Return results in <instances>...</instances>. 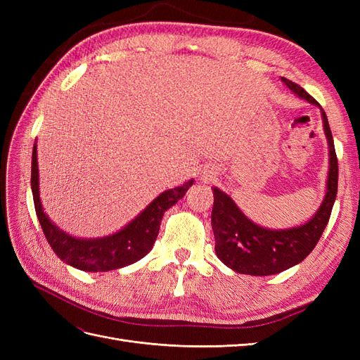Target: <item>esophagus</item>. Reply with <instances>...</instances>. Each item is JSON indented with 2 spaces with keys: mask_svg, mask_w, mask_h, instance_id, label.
<instances>
[{
  "mask_svg": "<svg viewBox=\"0 0 360 360\" xmlns=\"http://www.w3.org/2000/svg\"><path fill=\"white\" fill-rule=\"evenodd\" d=\"M210 177H212V176H209V174H204V176H202V180H204V181H207V180H210Z\"/></svg>",
  "mask_w": 360,
  "mask_h": 360,
  "instance_id": "34e87169",
  "label": "esophagus"
}]
</instances>
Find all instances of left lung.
Here are the masks:
<instances>
[{
	"instance_id": "1",
	"label": "left lung",
	"mask_w": 360,
	"mask_h": 360,
	"mask_svg": "<svg viewBox=\"0 0 360 360\" xmlns=\"http://www.w3.org/2000/svg\"><path fill=\"white\" fill-rule=\"evenodd\" d=\"M288 89L307 102L319 106L323 117V127L329 144V176L324 200L308 222L287 230H269L242 213L237 204L221 189L213 188L212 228L214 234L216 255L225 266L237 274L267 276L281 274L307 258L329 222L332 207L338 192V159L328 117L320 103L304 91L300 85L281 78Z\"/></svg>"
}]
</instances>
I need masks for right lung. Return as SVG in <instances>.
Masks as SVG:
<instances>
[{
    "label": "right lung",
    "instance_id": "add662e5",
    "mask_svg": "<svg viewBox=\"0 0 360 360\" xmlns=\"http://www.w3.org/2000/svg\"><path fill=\"white\" fill-rule=\"evenodd\" d=\"M192 184L193 180H189L181 186L162 192L132 222H129L115 234L99 238L73 237L60 230L43 212L39 195L37 144L32 147L31 191L41 230L52 250L61 261L84 271H110L134 264L146 257L155 245L163 213L181 200Z\"/></svg>",
    "mask_w": 360,
    "mask_h": 360
}]
</instances>
